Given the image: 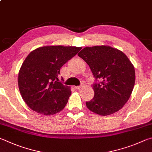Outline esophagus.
Here are the masks:
<instances>
[{
	"instance_id": "obj_1",
	"label": "esophagus",
	"mask_w": 152,
	"mask_h": 152,
	"mask_svg": "<svg viewBox=\"0 0 152 152\" xmlns=\"http://www.w3.org/2000/svg\"><path fill=\"white\" fill-rule=\"evenodd\" d=\"M81 87V86H75V89H79Z\"/></svg>"
}]
</instances>
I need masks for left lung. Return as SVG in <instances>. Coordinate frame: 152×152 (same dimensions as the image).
<instances>
[{
  "label": "left lung",
  "mask_w": 152,
  "mask_h": 152,
  "mask_svg": "<svg viewBox=\"0 0 152 152\" xmlns=\"http://www.w3.org/2000/svg\"><path fill=\"white\" fill-rule=\"evenodd\" d=\"M89 66L99 83L93 86L94 97L86 102L89 110L109 115L124 107L131 96L135 81V69L121 50L108 45L86 47L78 54Z\"/></svg>",
  "instance_id": "left-lung-1"
}]
</instances>
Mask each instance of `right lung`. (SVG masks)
Listing matches in <instances>:
<instances>
[{
  "instance_id": "obj_1",
  "label": "right lung",
  "mask_w": 152,
  "mask_h": 152,
  "mask_svg": "<svg viewBox=\"0 0 152 152\" xmlns=\"http://www.w3.org/2000/svg\"><path fill=\"white\" fill-rule=\"evenodd\" d=\"M81 49L50 45L29 53L18 75L20 94L28 107L44 115H54L63 110L71 91L58 81L60 69Z\"/></svg>"
}]
</instances>
